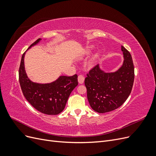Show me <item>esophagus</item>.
<instances>
[{
    "mask_svg": "<svg viewBox=\"0 0 156 156\" xmlns=\"http://www.w3.org/2000/svg\"><path fill=\"white\" fill-rule=\"evenodd\" d=\"M84 81V77L82 75H79L78 76V82L79 84H83Z\"/></svg>",
    "mask_w": 156,
    "mask_h": 156,
    "instance_id": "esophagus-1",
    "label": "esophagus"
}]
</instances>
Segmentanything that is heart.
Masks as SVG:
<instances>
[{
	"mask_svg": "<svg viewBox=\"0 0 156 156\" xmlns=\"http://www.w3.org/2000/svg\"><path fill=\"white\" fill-rule=\"evenodd\" d=\"M90 51H91L90 49H88V50L87 51V52H86V53H90Z\"/></svg>",
	"mask_w": 156,
	"mask_h": 156,
	"instance_id": "b5f03b06",
	"label": "heart"
}]
</instances>
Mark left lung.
Returning <instances> with one entry per match:
<instances>
[{
	"label": "left lung",
	"instance_id": "1",
	"mask_svg": "<svg viewBox=\"0 0 156 156\" xmlns=\"http://www.w3.org/2000/svg\"><path fill=\"white\" fill-rule=\"evenodd\" d=\"M124 62L115 72L106 73L95 66L84 79L87 98L94 111L105 113L116 109L126 101L134 82V66L131 55L122 45Z\"/></svg>",
	"mask_w": 156,
	"mask_h": 156
}]
</instances>
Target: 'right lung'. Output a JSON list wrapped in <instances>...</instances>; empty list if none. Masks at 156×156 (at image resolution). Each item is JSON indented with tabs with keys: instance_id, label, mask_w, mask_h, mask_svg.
<instances>
[{
	"instance_id": "right-lung-1",
	"label": "right lung",
	"mask_w": 156,
	"mask_h": 156,
	"mask_svg": "<svg viewBox=\"0 0 156 156\" xmlns=\"http://www.w3.org/2000/svg\"><path fill=\"white\" fill-rule=\"evenodd\" d=\"M40 40V38L37 39L28 49L38 44ZM25 53L22 55L19 69V80L23 95L38 111L49 115H58L64 109L71 92L78 85L77 75L71 77L60 76L51 83H34L28 78L25 72Z\"/></svg>"
}]
</instances>
